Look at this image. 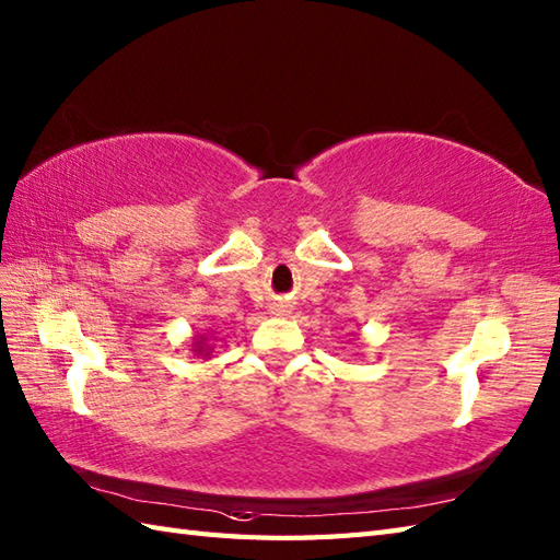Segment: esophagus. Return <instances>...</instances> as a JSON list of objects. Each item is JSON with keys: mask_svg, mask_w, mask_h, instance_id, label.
<instances>
[{"mask_svg": "<svg viewBox=\"0 0 560 560\" xmlns=\"http://www.w3.org/2000/svg\"><path fill=\"white\" fill-rule=\"evenodd\" d=\"M283 313H289V311H283ZM283 313H279V315H283Z\"/></svg>", "mask_w": 560, "mask_h": 560, "instance_id": "obj_1", "label": "esophagus"}]
</instances>
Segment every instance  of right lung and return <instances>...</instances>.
Returning a JSON list of instances; mask_svg holds the SVG:
<instances>
[{
  "label": "right lung",
  "mask_w": 560,
  "mask_h": 560,
  "mask_svg": "<svg viewBox=\"0 0 560 560\" xmlns=\"http://www.w3.org/2000/svg\"><path fill=\"white\" fill-rule=\"evenodd\" d=\"M209 331H207V335H197V339L192 341V349H189V351H192V355H197V359H211V343H209Z\"/></svg>",
  "instance_id": "add662e5"
}]
</instances>
